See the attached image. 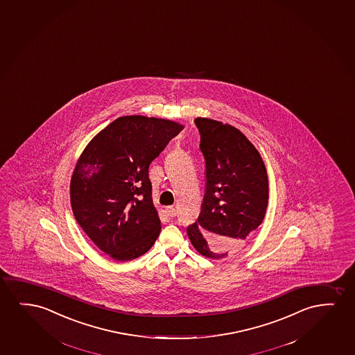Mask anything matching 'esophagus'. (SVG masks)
<instances>
[{
  "instance_id": "esophagus-1",
  "label": "esophagus",
  "mask_w": 355,
  "mask_h": 355,
  "mask_svg": "<svg viewBox=\"0 0 355 355\" xmlns=\"http://www.w3.org/2000/svg\"><path fill=\"white\" fill-rule=\"evenodd\" d=\"M166 214L170 218H173V217H175V214H177V209L175 207H172V206H168V207H166Z\"/></svg>"
}]
</instances>
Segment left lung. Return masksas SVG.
I'll return each mask as SVG.
<instances>
[{"instance_id":"1","label":"left lung","mask_w":355,"mask_h":355,"mask_svg":"<svg viewBox=\"0 0 355 355\" xmlns=\"http://www.w3.org/2000/svg\"><path fill=\"white\" fill-rule=\"evenodd\" d=\"M195 125L206 184L199 218L187 233L200 254L219 259L243 248L262 223L269 195L267 170L238 128L206 117H196Z\"/></svg>"}]
</instances>
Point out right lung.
<instances>
[{
  "label": "right lung",
  "mask_w": 355,
  "mask_h": 355,
  "mask_svg": "<svg viewBox=\"0 0 355 355\" xmlns=\"http://www.w3.org/2000/svg\"><path fill=\"white\" fill-rule=\"evenodd\" d=\"M183 130L178 122L130 115L107 125L78 157L70 182L73 216L103 252L119 262L150 250L161 230L149 165Z\"/></svg>",
  "instance_id": "right-lung-1"
}]
</instances>
